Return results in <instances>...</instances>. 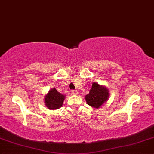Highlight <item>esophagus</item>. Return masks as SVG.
<instances>
[{
  "label": "esophagus",
  "mask_w": 154,
  "mask_h": 154,
  "mask_svg": "<svg viewBox=\"0 0 154 154\" xmlns=\"http://www.w3.org/2000/svg\"><path fill=\"white\" fill-rule=\"evenodd\" d=\"M72 93L74 95H77V94H78V92H77V91H72Z\"/></svg>",
  "instance_id": "34e87169"
}]
</instances>
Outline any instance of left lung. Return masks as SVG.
<instances>
[{
    "mask_svg": "<svg viewBox=\"0 0 154 154\" xmlns=\"http://www.w3.org/2000/svg\"><path fill=\"white\" fill-rule=\"evenodd\" d=\"M109 98V91L104 85L93 82L92 86L88 94L85 96L87 104L96 109L100 108L107 102Z\"/></svg>",
    "mask_w": 154,
    "mask_h": 154,
    "instance_id": "8db88e82",
    "label": "left lung"
}]
</instances>
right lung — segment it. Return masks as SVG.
Masks as SVG:
<instances>
[{
  "instance_id": "add662e5",
  "label": "right lung",
  "mask_w": 154,
  "mask_h": 154,
  "mask_svg": "<svg viewBox=\"0 0 154 154\" xmlns=\"http://www.w3.org/2000/svg\"><path fill=\"white\" fill-rule=\"evenodd\" d=\"M65 95L62 94L55 88L50 89L44 97L45 106L50 110L58 109L63 106Z\"/></svg>"
}]
</instances>
